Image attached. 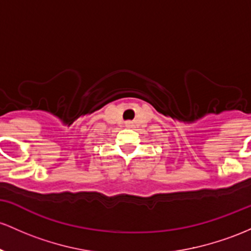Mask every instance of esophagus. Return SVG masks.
Listing matches in <instances>:
<instances>
[{
    "label": "esophagus",
    "instance_id": "obj_1",
    "mask_svg": "<svg viewBox=\"0 0 251 251\" xmlns=\"http://www.w3.org/2000/svg\"><path fill=\"white\" fill-rule=\"evenodd\" d=\"M125 126H126V127H127V128H131L132 126H133V123H132V121H126Z\"/></svg>",
    "mask_w": 251,
    "mask_h": 251
}]
</instances>
